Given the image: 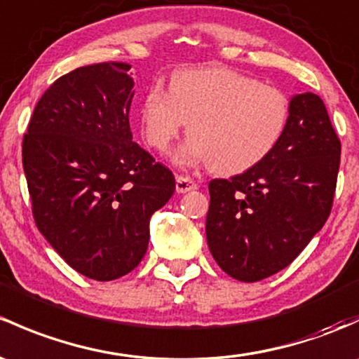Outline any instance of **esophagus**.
Segmentation results:
<instances>
[{
  "label": "esophagus",
  "instance_id": "34e87169",
  "mask_svg": "<svg viewBox=\"0 0 359 359\" xmlns=\"http://www.w3.org/2000/svg\"><path fill=\"white\" fill-rule=\"evenodd\" d=\"M196 180L191 179V177L187 175H177L175 179V189L177 192H187V191H192L196 189Z\"/></svg>",
  "mask_w": 359,
  "mask_h": 359
}]
</instances>
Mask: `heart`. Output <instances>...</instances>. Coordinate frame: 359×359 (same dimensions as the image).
<instances>
[{
  "label": "heart",
  "instance_id": "heart-1",
  "mask_svg": "<svg viewBox=\"0 0 359 359\" xmlns=\"http://www.w3.org/2000/svg\"><path fill=\"white\" fill-rule=\"evenodd\" d=\"M289 97L241 72H180L170 90L151 86L141 107L142 137L165 153L186 129L192 137L175 153L182 167L211 165L225 175L262 163L287 129Z\"/></svg>",
  "mask_w": 359,
  "mask_h": 359
}]
</instances>
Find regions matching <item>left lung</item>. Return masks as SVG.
<instances>
[{
	"label": "left lung",
	"mask_w": 359,
	"mask_h": 359,
	"mask_svg": "<svg viewBox=\"0 0 359 359\" xmlns=\"http://www.w3.org/2000/svg\"><path fill=\"white\" fill-rule=\"evenodd\" d=\"M339 163L341 141L322 97L296 94L277 148L244 173L210 182L206 241L218 266L241 282L289 266L329 218Z\"/></svg>",
	"instance_id": "1"
}]
</instances>
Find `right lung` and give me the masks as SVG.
Masks as SVG:
<instances>
[{"label":"right lung","instance_id":"obj_1","mask_svg":"<svg viewBox=\"0 0 359 359\" xmlns=\"http://www.w3.org/2000/svg\"><path fill=\"white\" fill-rule=\"evenodd\" d=\"M129 70L104 62L56 79L22 142L37 229L72 269L100 282L141 263L151 215L175 191L173 173L132 141Z\"/></svg>","mask_w":359,"mask_h":359}]
</instances>
